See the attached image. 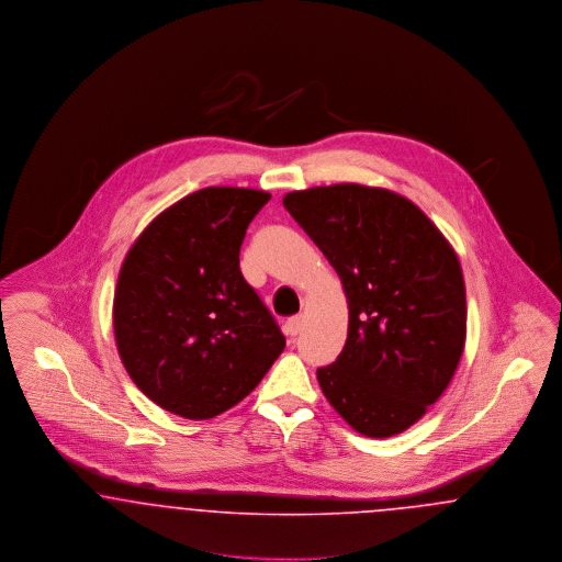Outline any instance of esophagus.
Instances as JSON below:
<instances>
[{
  "mask_svg": "<svg viewBox=\"0 0 562 562\" xmlns=\"http://www.w3.org/2000/svg\"><path fill=\"white\" fill-rule=\"evenodd\" d=\"M303 326H305V318L303 316H293V318L286 321V333L296 337L303 330Z\"/></svg>",
  "mask_w": 562,
  "mask_h": 562,
  "instance_id": "obj_1",
  "label": "esophagus"
}]
</instances>
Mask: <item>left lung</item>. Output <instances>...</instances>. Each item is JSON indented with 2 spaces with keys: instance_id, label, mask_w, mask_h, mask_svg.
Segmentation results:
<instances>
[{
  "instance_id": "1",
  "label": "left lung",
  "mask_w": 562,
  "mask_h": 562,
  "mask_svg": "<svg viewBox=\"0 0 562 562\" xmlns=\"http://www.w3.org/2000/svg\"><path fill=\"white\" fill-rule=\"evenodd\" d=\"M282 202L348 296V341L318 369L326 401L369 438L401 434L442 396L465 346V284L451 244L387 189L341 183Z\"/></svg>"
}]
</instances>
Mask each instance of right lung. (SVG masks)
<instances>
[{"instance_id":"1","label":"right lung","mask_w":562,"mask_h":562,"mask_svg":"<svg viewBox=\"0 0 562 562\" xmlns=\"http://www.w3.org/2000/svg\"><path fill=\"white\" fill-rule=\"evenodd\" d=\"M268 191L206 188L158 214L128 250L113 296L120 358L136 387L186 419L246 398L286 339L244 280L240 246Z\"/></svg>"}]
</instances>
